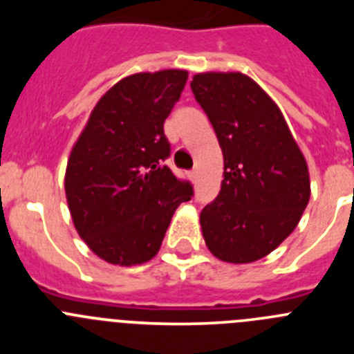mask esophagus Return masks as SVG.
Instances as JSON below:
<instances>
[{
  "instance_id": "esophagus-1",
  "label": "esophagus",
  "mask_w": 354,
  "mask_h": 354,
  "mask_svg": "<svg viewBox=\"0 0 354 354\" xmlns=\"http://www.w3.org/2000/svg\"><path fill=\"white\" fill-rule=\"evenodd\" d=\"M196 177H198V171H196V170H192V171H189V179H192V180H196Z\"/></svg>"
}]
</instances>
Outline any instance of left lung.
Listing matches in <instances>:
<instances>
[{"mask_svg":"<svg viewBox=\"0 0 354 354\" xmlns=\"http://www.w3.org/2000/svg\"><path fill=\"white\" fill-rule=\"evenodd\" d=\"M223 152L220 195L200 212L209 252L228 264L270 255L298 227L310 200L308 165L277 102L243 72L192 81Z\"/></svg>","mask_w":354,"mask_h":354,"instance_id":"left-lung-1","label":"left lung"}]
</instances>
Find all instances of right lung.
Returning <instances> with one entry per match:
<instances>
[{"mask_svg":"<svg viewBox=\"0 0 354 354\" xmlns=\"http://www.w3.org/2000/svg\"><path fill=\"white\" fill-rule=\"evenodd\" d=\"M187 71L131 74L97 101L72 145L65 196L72 223L108 264L156 257L175 209L192 198L162 161L170 154L162 124L179 101Z\"/></svg>","mask_w":354,"mask_h":354,"instance_id":"add662e5","label":"right lung"}]
</instances>
